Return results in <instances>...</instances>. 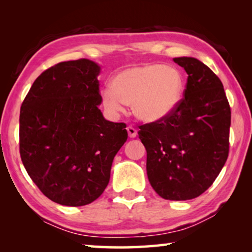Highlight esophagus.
I'll list each match as a JSON object with an SVG mask.
<instances>
[{"label":"esophagus","instance_id":"34e87169","mask_svg":"<svg viewBox=\"0 0 252 252\" xmlns=\"http://www.w3.org/2000/svg\"><path fill=\"white\" fill-rule=\"evenodd\" d=\"M126 130L130 138H135V136L138 135V131H136V129H134L133 126H127Z\"/></svg>","mask_w":252,"mask_h":252}]
</instances>
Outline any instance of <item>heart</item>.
<instances>
[{
	"label": "heart",
	"mask_w": 252,
	"mask_h": 252,
	"mask_svg": "<svg viewBox=\"0 0 252 252\" xmlns=\"http://www.w3.org/2000/svg\"><path fill=\"white\" fill-rule=\"evenodd\" d=\"M185 80L173 66L149 63L126 69L114 76L112 87L102 91V101L112 113L122 112L132 104L136 117L155 122L170 116L180 103Z\"/></svg>",
	"instance_id": "obj_1"
}]
</instances>
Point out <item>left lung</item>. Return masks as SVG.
<instances>
[{"label":"left lung","instance_id":"left-lung-1","mask_svg":"<svg viewBox=\"0 0 252 252\" xmlns=\"http://www.w3.org/2000/svg\"><path fill=\"white\" fill-rule=\"evenodd\" d=\"M188 74L182 100L159 121L139 126L147 174L161 198L190 200L219 176L229 155L231 110L222 82L194 58H174Z\"/></svg>","mask_w":252,"mask_h":252}]
</instances>
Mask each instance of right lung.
Listing matches in <instances>:
<instances>
[{
	"label": "right lung",
	"instance_id": "add662e5",
	"mask_svg": "<svg viewBox=\"0 0 252 252\" xmlns=\"http://www.w3.org/2000/svg\"><path fill=\"white\" fill-rule=\"evenodd\" d=\"M100 66L87 59L60 62L34 81L20 111V155L45 197L62 206L94 201L110 180L126 123L105 120Z\"/></svg>",
	"mask_w": 252,
	"mask_h": 252
}]
</instances>
